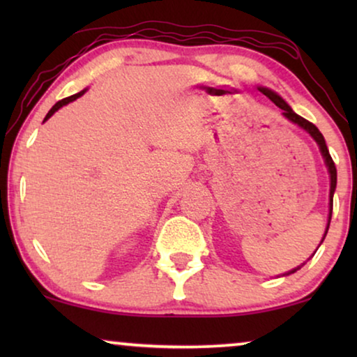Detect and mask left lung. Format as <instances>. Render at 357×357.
Returning <instances> with one entry per match:
<instances>
[{
    "instance_id": "left-lung-1",
    "label": "left lung",
    "mask_w": 357,
    "mask_h": 357,
    "mask_svg": "<svg viewBox=\"0 0 357 357\" xmlns=\"http://www.w3.org/2000/svg\"><path fill=\"white\" fill-rule=\"evenodd\" d=\"M258 91H260L261 94H265V96L268 97V99H270V100L273 102V104L280 107V109L282 110V115H284L287 120L292 121V123L299 125L301 128L305 130L307 133H309V135L312 136V138L315 139V143L319 144L320 153H321V155H324L325 165H326V169H328V174H330V214H328V224H326V229H325V234H324V238H325L326 232H328V227H330L331 211H333V193H335V188H336V167H335L333 159H331V155H330V153H328V148H326V143H325L324 135L320 133L319 128H317V126H315L314 123H310L309 120L302 119L301 115H297L296 112L292 110L291 107L286 104V100L282 99L281 96H278L275 91L268 89V87H258ZM324 238H321V242H324ZM321 242H320V243H321ZM315 252H317V250H315ZM302 265H304V263H302ZM302 265H301V266H302ZM301 266L294 268V270H291L289 273H286V275H292V273H296L297 270H301Z\"/></svg>"
}]
</instances>
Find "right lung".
<instances>
[{
	"instance_id": "1",
	"label": "right lung",
	"mask_w": 357,
	"mask_h": 357,
	"mask_svg": "<svg viewBox=\"0 0 357 357\" xmlns=\"http://www.w3.org/2000/svg\"><path fill=\"white\" fill-rule=\"evenodd\" d=\"M84 92H86V89H84V91H81V92H77V94H75V96H70V97H66V99H63V100H60V102H56V104H55V105H53V107H52V109H50V112H48V114H47V116H45V119H43V121H47L48 119H50V116H52L53 114H55V112H56L58 109H61V107H63V105H66V104H70V102H73V100H76V99H77V97H81L82 94H84Z\"/></svg>"
}]
</instances>
